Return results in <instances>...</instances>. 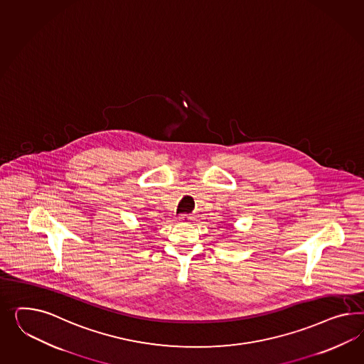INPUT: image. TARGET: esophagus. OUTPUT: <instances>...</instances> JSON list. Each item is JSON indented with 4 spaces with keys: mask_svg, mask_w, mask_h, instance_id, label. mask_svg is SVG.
Returning a JSON list of instances; mask_svg holds the SVG:
<instances>
[{
    "mask_svg": "<svg viewBox=\"0 0 364 364\" xmlns=\"http://www.w3.org/2000/svg\"><path fill=\"white\" fill-rule=\"evenodd\" d=\"M193 218H194L193 215H188V214H187V215H181L179 220H181V222H183V223H190V222L193 220Z\"/></svg>",
    "mask_w": 364,
    "mask_h": 364,
    "instance_id": "1",
    "label": "esophagus"
}]
</instances>
